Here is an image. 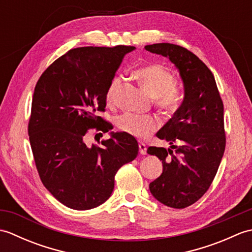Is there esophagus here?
<instances>
[{
    "label": "esophagus",
    "instance_id": "obj_1",
    "mask_svg": "<svg viewBox=\"0 0 252 252\" xmlns=\"http://www.w3.org/2000/svg\"><path fill=\"white\" fill-rule=\"evenodd\" d=\"M138 148H140V154L146 155V153H147V147H146V144H145V143H143V142L138 143Z\"/></svg>",
    "mask_w": 252,
    "mask_h": 252
}]
</instances>
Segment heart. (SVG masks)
<instances>
[{"label": "heart", "mask_w": 252, "mask_h": 252, "mask_svg": "<svg viewBox=\"0 0 252 252\" xmlns=\"http://www.w3.org/2000/svg\"><path fill=\"white\" fill-rule=\"evenodd\" d=\"M134 77L142 87L155 96L156 104L161 109L174 110L181 99V92L174 83V77L167 68L157 63H151L137 68ZM121 84V78L116 77L111 80L106 92V101L114 104L117 92ZM118 127L123 132L137 137H145L155 131L159 126V120L151 115H137L126 112L118 118Z\"/></svg>", "instance_id": "obj_1"}]
</instances>
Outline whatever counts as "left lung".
<instances>
[{"mask_svg":"<svg viewBox=\"0 0 252 252\" xmlns=\"http://www.w3.org/2000/svg\"><path fill=\"white\" fill-rule=\"evenodd\" d=\"M145 50L169 58L183 82V101L156 134L170 147L147 149L163 167L149 184L152 195L165 206L183 209L208 190L221 163L225 149L223 103L212 72L191 52L170 43L146 45Z\"/></svg>","mask_w":252,"mask_h":252,"instance_id":"obj_1","label":"left lung"}]
</instances>
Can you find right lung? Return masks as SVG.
<instances>
[{
    "label": "right lung",
    "mask_w": 252,
    "mask_h": 252,
    "mask_svg": "<svg viewBox=\"0 0 252 252\" xmlns=\"http://www.w3.org/2000/svg\"><path fill=\"white\" fill-rule=\"evenodd\" d=\"M134 50H70L35 85L28 126L34 162L46 189L68 208L89 210L104 203L114 190L117 171L137 156V141L126 132H110L101 147L85 143L90 129L111 130L98 112L105 110L107 89L123 57Z\"/></svg>",
    "instance_id": "add662e5"
}]
</instances>
